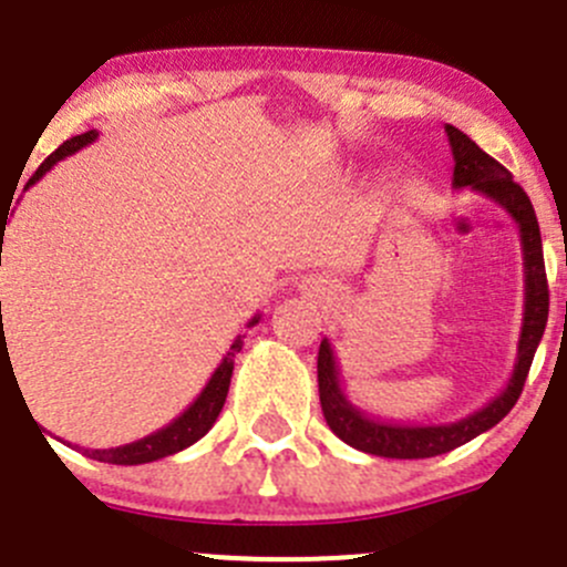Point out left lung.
<instances>
[{"instance_id": "1", "label": "left lung", "mask_w": 567, "mask_h": 567, "mask_svg": "<svg viewBox=\"0 0 567 567\" xmlns=\"http://www.w3.org/2000/svg\"><path fill=\"white\" fill-rule=\"evenodd\" d=\"M447 131L450 147H453L455 169L453 186H468L472 192L485 194L496 205L513 216L522 233V251H524V320L522 334H518V353L513 373L507 379V386L496 394L491 403L477 409L474 414L463 420L444 422V425H403V422H386L379 416H370L359 411L351 400L346 398L340 386V370H337L334 351L331 342H320L318 351V392L320 409H323L326 425L340 436L342 442L351 444L353 450L362 453L381 455V458H433L444 455L461 444L472 442L480 433L491 431L499 420L511 414L516 405L518 394L524 390V381L535 359L540 337L546 331L548 320V282L546 266H543V244L540 227H537L535 208H532L527 192L513 181V175L502 167L496 158L480 151L472 140L455 125H444Z\"/></svg>"}]
</instances>
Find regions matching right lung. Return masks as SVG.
I'll use <instances>...</instances> for the list:
<instances>
[{"instance_id": "obj_1", "label": "right lung", "mask_w": 567, "mask_h": 567, "mask_svg": "<svg viewBox=\"0 0 567 567\" xmlns=\"http://www.w3.org/2000/svg\"><path fill=\"white\" fill-rule=\"evenodd\" d=\"M95 136H99V131H87V134H79V136H73V140L62 142V145L56 147V151L51 153V156L45 158L43 164H40L38 173L32 175L30 181H27V188H30L32 183H38L40 177L49 173V169L54 167L56 162H62L65 156H73L76 151L87 147L90 142H95ZM0 225H2V233H0V244H2L4 225H8V214L0 216ZM257 320H260V316L251 318L249 326H255ZM241 346H244V337L238 334L236 340H233L230 351L225 353V359L219 362V368L214 370L210 381L205 384V390L199 392L197 400H194V403L188 405V409L183 411L177 420L169 422L167 427H162V431H156V433H151V436L140 439V442L123 444V447L84 450V455H87V458H93V461L117 463V466H136V463H151V461H158V458H167V455H175V453H181V450L192 447L194 442H199V439H203L205 433L214 427L216 416H219L221 405H225L227 390H230V379H233V364H236V353L241 351Z\"/></svg>"}]
</instances>
